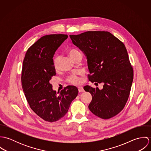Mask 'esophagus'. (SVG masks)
Here are the masks:
<instances>
[{
	"instance_id": "34e87169",
	"label": "esophagus",
	"mask_w": 151,
	"mask_h": 151,
	"mask_svg": "<svg viewBox=\"0 0 151 151\" xmlns=\"http://www.w3.org/2000/svg\"><path fill=\"white\" fill-rule=\"evenodd\" d=\"M78 89L79 92H84V89L83 87H82V86H78Z\"/></svg>"
}]
</instances>
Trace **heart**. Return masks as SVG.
<instances>
[{"instance_id":"obj_1","label":"heart","mask_w":151,"mask_h":151,"mask_svg":"<svg viewBox=\"0 0 151 151\" xmlns=\"http://www.w3.org/2000/svg\"><path fill=\"white\" fill-rule=\"evenodd\" d=\"M80 53L77 49H71L68 50V54L73 59L77 53ZM59 60L60 58L58 56H56L53 58V65L56 68H57L59 65ZM67 81L71 83H78L79 82V78L75 74H71V76H68L67 78Z\"/></svg>"}]
</instances>
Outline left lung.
<instances>
[{
  "instance_id": "8db88e82",
  "label": "left lung",
  "mask_w": 151,
  "mask_h": 151,
  "mask_svg": "<svg viewBox=\"0 0 151 151\" xmlns=\"http://www.w3.org/2000/svg\"><path fill=\"white\" fill-rule=\"evenodd\" d=\"M70 37L86 56L89 80L104 83L102 89L84 86L92 97L89 109L103 119L114 117L124 107L133 81L125 45L108 31H87Z\"/></svg>"
}]
</instances>
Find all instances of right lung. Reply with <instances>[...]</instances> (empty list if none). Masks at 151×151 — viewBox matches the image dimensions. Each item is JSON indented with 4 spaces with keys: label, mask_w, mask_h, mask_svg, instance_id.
Masks as SVG:
<instances>
[{
    "label": "right lung",
    "mask_w": 151,
    "mask_h": 151,
    "mask_svg": "<svg viewBox=\"0 0 151 151\" xmlns=\"http://www.w3.org/2000/svg\"><path fill=\"white\" fill-rule=\"evenodd\" d=\"M67 38L65 34L43 36L27 50L23 60L22 88L27 101L31 109L48 122L64 117L78 93L76 86H68L58 94L50 83L56 75L53 56Z\"/></svg>",
    "instance_id": "add662e5"
}]
</instances>
